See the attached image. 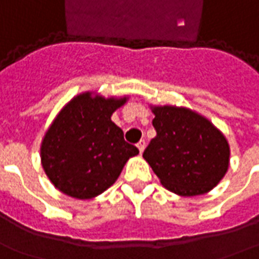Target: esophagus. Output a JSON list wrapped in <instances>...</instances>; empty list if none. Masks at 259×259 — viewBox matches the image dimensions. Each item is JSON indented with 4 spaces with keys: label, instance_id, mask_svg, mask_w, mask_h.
Masks as SVG:
<instances>
[{
    "label": "esophagus",
    "instance_id": "obj_1",
    "mask_svg": "<svg viewBox=\"0 0 259 259\" xmlns=\"http://www.w3.org/2000/svg\"><path fill=\"white\" fill-rule=\"evenodd\" d=\"M137 148H139V151L143 153L144 151V148H146V142L144 140H140V142L137 143Z\"/></svg>",
    "mask_w": 259,
    "mask_h": 259
}]
</instances>
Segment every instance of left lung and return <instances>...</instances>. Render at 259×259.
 <instances>
[{
    "mask_svg": "<svg viewBox=\"0 0 259 259\" xmlns=\"http://www.w3.org/2000/svg\"><path fill=\"white\" fill-rule=\"evenodd\" d=\"M157 136L143 157L161 185L180 196H198L218 185L230 165V146L207 117L184 106L150 105Z\"/></svg>",
    "mask_w": 259,
    "mask_h": 259,
    "instance_id": "8db88e82",
    "label": "left lung"
}]
</instances>
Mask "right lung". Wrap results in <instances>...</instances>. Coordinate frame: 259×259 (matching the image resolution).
I'll use <instances>...</instances> for the list:
<instances>
[{"instance_id":"obj_1","label":"right lung","mask_w":259,"mask_h":259,"mask_svg":"<svg viewBox=\"0 0 259 259\" xmlns=\"http://www.w3.org/2000/svg\"><path fill=\"white\" fill-rule=\"evenodd\" d=\"M127 99L85 91L54 117L41 140L40 160L60 192L75 199L95 198L115 184L130 157L139 154L111 119Z\"/></svg>"}]
</instances>
